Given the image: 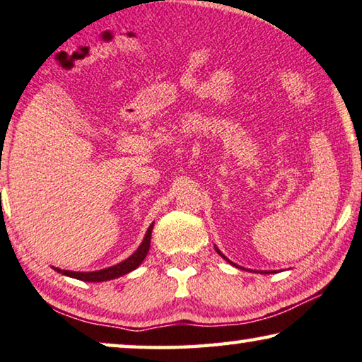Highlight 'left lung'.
Returning a JSON list of instances; mask_svg holds the SVG:
<instances>
[{
	"mask_svg": "<svg viewBox=\"0 0 362 362\" xmlns=\"http://www.w3.org/2000/svg\"><path fill=\"white\" fill-rule=\"evenodd\" d=\"M215 251H216V252H218V255H221V257H223V259L226 260V262H230L231 265H235V267H236V269H244V267H239V265H236V264H233V262H231V260H228V259L225 257V255L220 252V249H218V247H216V246H215ZM260 274H272V272H260Z\"/></svg>",
	"mask_w": 362,
	"mask_h": 362,
	"instance_id": "left-lung-1",
	"label": "left lung"
}]
</instances>
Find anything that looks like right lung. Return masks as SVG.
Wrapping results in <instances>:
<instances>
[{"instance_id": "right-lung-1", "label": "right lung", "mask_w": 362, "mask_h": 362, "mask_svg": "<svg viewBox=\"0 0 362 362\" xmlns=\"http://www.w3.org/2000/svg\"><path fill=\"white\" fill-rule=\"evenodd\" d=\"M152 230H153V221L152 225L148 226V230L144 236V241L141 243V246L136 249V252L129 255L123 262L116 264L113 267H108V269H102V270H95V272H71V270H61L58 267H53L54 270L61 275L76 278V280H82V281H90V283H98V281H108V280H115V278L123 276L129 272L136 270L139 265L142 264V260L146 259V255L150 249V236H152Z\"/></svg>"}]
</instances>
